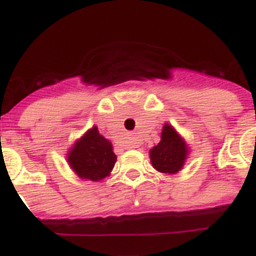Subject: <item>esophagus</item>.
Returning a JSON list of instances; mask_svg holds the SVG:
<instances>
[{
  "label": "esophagus",
  "instance_id": "34e87169",
  "mask_svg": "<svg viewBox=\"0 0 256 256\" xmlns=\"http://www.w3.org/2000/svg\"><path fill=\"white\" fill-rule=\"evenodd\" d=\"M130 146H134V141H132V142H130Z\"/></svg>",
  "mask_w": 256,
  "mask_h": 256
}]
</instances>
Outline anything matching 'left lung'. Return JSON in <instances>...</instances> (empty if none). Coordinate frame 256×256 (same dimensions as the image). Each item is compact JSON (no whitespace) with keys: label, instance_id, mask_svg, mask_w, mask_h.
Instances as JSON below:
<instances>
[{"label":"left lung","instance_id":"left-lung-1","mask_svg":"<svg viewBox=\"0 0 256 256\" xmlns=\"http://www.w3.org/2000/svg\"><path fill=\"white\" fill-rule=\"evenodd\" d=\"M186 158V145L170 124H165L161 132V142L150 150L153 166L161 173H177Z\"/></svg>","mask_w":256,"mask_h":256}]
</instances>
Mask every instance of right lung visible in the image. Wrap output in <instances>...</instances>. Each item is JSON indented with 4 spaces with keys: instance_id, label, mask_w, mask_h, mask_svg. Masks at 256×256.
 <instances>
[{
    "instance_id": "add662e5",
    "label": "right lung",
    "mask_w": 256,
    "mask_h": 256,
    "mask_svg": "<svg viewBox=\"0 0 256 256\" xmlns=\"http://www.w3.org/2000/svg\"><path fill=\"white\" fill-rule=\"evenodd\" d=\"M116 156L108 140L100 136L96 126L86 132L68 154V162L82 178L103 180L114 168Z\"/></svg>"
}]
</instances>
